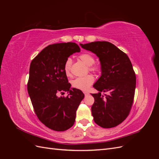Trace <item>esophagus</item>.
Listing matches in <instances>:
<instances>
[{
  "instance_id": "34e87169",
  "label": "esophagus",
  "mask_w": 159,
  "mask_h": 159,
  "mask_svg": "<svg viewBox=\"0 0 159 159\" xmlns=\"http://www.w3.org/2000/svg\"><path fill=\"white\" fill-rule=\"evenodd\" d=\"M84 95H85V96H87V95H89V93L88 92H84Z\"/></svg>"
}]
</instances>
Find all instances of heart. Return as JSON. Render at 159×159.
Wrapping results in <instances>:
<instances>
[{
  "instance_id": "1",
  "label": "heart",
  "mask_w": 159,
  "mask_h": 159,
  "mask_svg": "<svg viewBox=\"0 0 159 159\" xmlns=\"http://www.w3.org/2000/svg\"><path fill=\"white\" fill-rule=\"evenodd\" d=\"M79 59L88 66L89 71L93 72V73H98L100 71V66L95 64V59L92 55L89 53L84 52L81 53L78 56ZM71 60L70 57L67 58L64 64V73L67 76L71 75ZM94 82V78L92 75H86L83 77H79L76 78L75 80L71 81L72 87L78 89L82 91L88 90L90 86Z\"/></svg>"
}]
</instances>
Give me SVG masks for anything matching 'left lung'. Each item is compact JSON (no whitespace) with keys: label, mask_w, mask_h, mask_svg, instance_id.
I'll return each mask as SVG.
<instances>
[{"label":"left lung","mask_w":159,"mask_h":159,"mask_svg":"<svg viewBox=\"0 0 159 159\" xmlns=\"http://www.w3.org/2000/svg\"><path fill=\"white\" fill-rule=\"evenodd\" d=\"M80 45L97 55L102 65V76L93 85L99 93L91 94L95 100L91 106L94 121L103 128L116 127L128 117L133 103L136 75L131 62L125 53L111 42Z\"/></svg>","instance_id":"obj_1"}]
</instances>
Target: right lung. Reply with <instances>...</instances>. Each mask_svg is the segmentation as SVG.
I'll list each match as a JSON object with an SVG mask.
<instances>
[{
	"label": "right lung",
	"mask_w": 159,
	"mask_h": 159,
	"mask_svg": "<svg viewBox=\"0 0 159 159\" xmlns=\"http://www.w3.org/2000/svg\"><path fill=\"white\" fill-rule=\"evenodd\" d=\"M79 52L80 48L74 42L51 44L30 63L27 89L34 110L46 127L56 131L74 125L76 110L84 98L81 90L70 89L64 71L66 60ZM65 91L69 93L66 97H58Z\"/></svg>",
	"instance_id": "right-lung-1"
}]
</instances>
